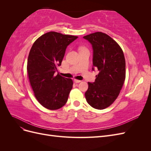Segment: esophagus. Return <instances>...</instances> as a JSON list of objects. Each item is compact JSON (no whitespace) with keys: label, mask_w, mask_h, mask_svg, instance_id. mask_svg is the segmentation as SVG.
<instances>
[{"label":"esophagus","mask_w":151,"mask_h":151,"mask_svg":"<svg viewBox=\"0 0 151 151\" xmlns=\"http://www.w3.org/2000/svg\"><path fill=\"white\" fill-rule=\"evenodd\" d=\"M74 81L76 83H79L80 82H81V81H80V80H77V79H74Z\"/></svg>","instance_id":"obj_1"}]
</instances>
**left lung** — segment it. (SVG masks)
I'll return each instance as SVG.
<instances>
[{
	"mask_svg": "<svg viewBox=\"0 0 151 151\" xmlns=\"http://www.w3.org/2000/svg\"><path fill=\"white\" fill-rule=\"evenodd\" d=\"M93 50L92 69L98 68L94 83H88L85 93L87 102L103 109L115 101L125 79V60L122 48L115 40L102 32L84 36Z\"/></svg>",
	"mask_w": 151,
	"mask_h": 151,
	"instance_id": "obj_1",
	"label": "left lung"
}]
</instances>
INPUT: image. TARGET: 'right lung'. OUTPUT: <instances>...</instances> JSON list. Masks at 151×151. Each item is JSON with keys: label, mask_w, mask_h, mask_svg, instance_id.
I'll return each instance as SVG.
<instances>
[{"label": "right lung", "mask_w": 151, "mask_h": 151, "mask_svg": "<svg viewBox=\"0 0 151 151\" xmlns=\"http://www.w3.org/2000/svg\"><path fill=\"white\" fill-rule=\"evenodd\" d=\"M77 38L50 31L36 40L30 50L27 63L30 84L36 99L48 109L60 108L67 101L73 81L55 73L67 46Z\"/></svg>", "instance_id": "obj_1"}]
</instances>
